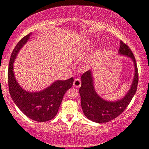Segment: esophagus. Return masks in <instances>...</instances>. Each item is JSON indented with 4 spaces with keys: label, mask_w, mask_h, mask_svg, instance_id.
Here are the masks:
<instances>
[{
    "label": "esophagus",
    "mask_w": 149,
    "mask_h": 149,
    "mask_svg": "<svg viewBox=\"0 0 149 149\" xmlns=\"http://www.w3.org/2000/svg\"><path fill=\"white\" fill-rule=\"evenodd\" d=\"M80 85H81V82H80V79H75L74 81H73V86L75 88H80Z\"/></svg>",
    "instance_id": "1"
}]
</instances>
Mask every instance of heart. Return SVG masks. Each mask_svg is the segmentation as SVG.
Here are the masks:
<instances>
[{
  "mask_svg": "<svg viewBox=\"0 0 149 149\" xmlns=\"http://www.w3.org/2000/svg\"><path fill=\"white\" fill-rule=\"evenodd\" d=\"M93 45H94V43L92 42V40H87V41H85L84 45H83L81 46V47H80V49H81L82 51H83V50H88V49H91ZM101 52H102V49H97V50L96 51V52H95V54H93V56H92L91 59H90V62H91V61H93L94 60H95V59L99 57V55H100V54H101Z\"/></svg>",
  "mask_w": 149,
  "mask_h": 149,
  "instance_id": "b5f03b06",
  "label": "heart"
}]
</instances>
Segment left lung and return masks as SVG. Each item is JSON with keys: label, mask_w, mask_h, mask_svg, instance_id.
<instances>
[{"label": "left lung", "mask_w": 149, "mask_h": 149, "mask_svg": "<svg viewBox=\"0 0 149 149\" xmlns=\"http://www.w3.org/2000/svg\"><path fill=\"white\" fill-rule=\"evenodd\" d=\"M118 54L129 57L134 67L132 84L127 93L123 97L114 101H109L100 97L95 90L92 70H89L81 76V87L79 89V93L83 113L89 120L97 123H107L120 115L131 102L137 88L138 70L131 49L123 42L120 41Z\"/></svg>", "instance_id": "8db88e82"}]
</instances>
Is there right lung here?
<instances>
[{"mask_svg": "<svg viewBox=\"0 0 149 149\" xmlns=\"http://www.w3.org/2000/svg\"><path fill=\"white\" fill-rule=\"evenodd\" d=\"M33 33L19 40L12 52L8 68V86L13 102L27 117L37 122H45L57 115L66 92L71 88L73 78L55 80L48 87L38 92H29L18 83L14 73V62L18 53L28 42Z\"/></svg>", "mask_w": 149, "mask_h": 149, "instance_id": "1", "label": "right lung"}]
</instances>
